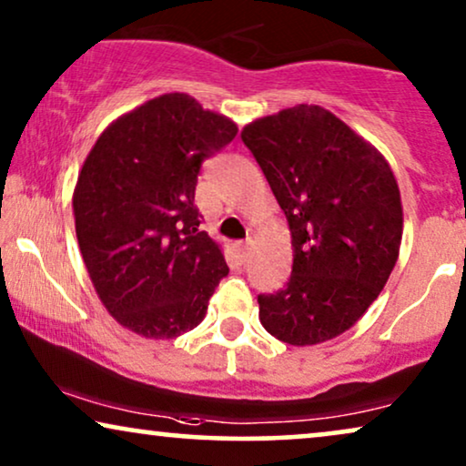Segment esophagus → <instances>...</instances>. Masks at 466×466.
I'll list each match as a JSON object with an SVG mask.
<instances>
[{"label": "esophagus", "mask_w": 466, "mask_h": 466, "mask_svg": "<svg viewBox=\"0 0 466 466\" xmlns=\"http://www.w3.org/2000/svg\"><path fill=\"white\" fill-rule=\"evenodd\" d=\"M235 250H238V257L241 260H246L250 257V250H252V239H246V241H239L238 246H235Z\"/></svg>", "instance_id": "esophagus-1"}]
</instances>
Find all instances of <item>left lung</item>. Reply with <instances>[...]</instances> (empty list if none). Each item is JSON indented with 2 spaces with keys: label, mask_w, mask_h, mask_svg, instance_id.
I'll return each instance as SVG.
<instances>
[{
  "label": "left lung",
  "mask_w": 466,
  "mask_h": 466,
  "mask_svg": "<svg viewBox=\"0 0 466 466\" xmlns=\"http://www.w3.org/2000/svg\"><path fill=\"white\" fill-rule=\"evenodd\" d=\"M252 152L284 209L292 273L258 295L267 333L316 346L354 327L399 258L403 208L390 165L320 106H295L246 125Z\"/></svg>",
  "instance_id": "obj_1"
}]
</instances>
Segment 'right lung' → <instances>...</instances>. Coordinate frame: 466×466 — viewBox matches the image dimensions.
Returning <instances> with one entry per match:
<instances>
[{"label":"right lung","mask_w":466,"mask_h":466,"mask_svg":"<svg viewBox=\"0 0 466 466\" xmlns=\"http://www.w3.org/2000/svg\"><path fill=\"white\" fill-rule=\"evenodd\" d=\"M235 136L233 120L167 93L114 120L88 152L76 235L101 303L133 333L174 339L206 318L228 267L199 228L195 187L201 163Z\"/></svg>","instance_id":"1"}]
</instances>
